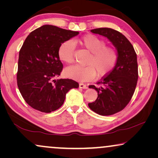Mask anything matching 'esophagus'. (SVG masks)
I'll return each instance as SVG.
<instances>
[{"mask_svg": "<svg viewBox=\"0 0 158 158\" xmlns=\"http://www.w3.org/2000/svg\"><path fill=\"white\" fill-rule=\"evenodd\" d=\"M79 88H83V89H86V88H88L87 85H86L85 84L82 83H81L79 84Z\"/></svg>", "mask_w": 158, "mask_h": 158, "instance_id": "obj_1", "label": "esophagus"}]
</instances>
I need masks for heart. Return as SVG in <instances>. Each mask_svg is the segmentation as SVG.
Instances as JSON below:
<instances>
[{
	"label": "heart",
	"mask_w": 158,
	"mask_h": 158,
	"mask_svg": "<svg viewBox=\"0 0 158 158\" xmlns=\"http://www.w3.org/2000/svg\"><path fill=\"white\" fill-rule=\"evenodd\" d=\"M78 43L90 53L87 60V65H74L64 70L66 76L81 81H87L94 78L96 73L98 76H105L115 67L118 60V52L114 47L106 46V42L101 38L93 34L84 36L76 40ZM75 44L71 40L62 42L58 48V57L66 64L74 62Z\"/></svg>",
	"instance_id": "1"
}]
</instances>
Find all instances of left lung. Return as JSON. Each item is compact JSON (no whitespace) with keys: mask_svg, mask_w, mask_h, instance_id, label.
Here are the masks:
<instances>
[{"mask_svg":"<svg viewBox=\"0 0 158 158\" xmlns=\"http://www.w3.org/2000/svg\"><path fill=\"white\" fill-rule=\"evenodd\" d=\"M90 31L113 43L117 49L118 60L111 72L97 82L99 87L89 85L98 92V98L88 106L99 115H113L127 106L135 93L138 80L137 54L126 36L116 30L98 28Z\"/></svg>","mask_w":158,"mask_h":158,"instance_id":"obj_1","label":"left lung"}]
</instances>
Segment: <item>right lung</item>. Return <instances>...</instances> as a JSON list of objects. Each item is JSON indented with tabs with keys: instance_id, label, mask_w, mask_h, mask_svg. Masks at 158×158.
Wrapping results in <instances>:
<instances>
[{
	"instance_id": "1",
	"label": "right lung",
	"mask_w": 158,
	"mask_h": 158,
	"mask_svg": "<svg viewBox=\"0 0 158 158\" xmlns=\"http://www.w3.org/2000/svg\"><path fill=\"white\" fill-rule=\"evenodd\" d=\"M78 34L44 25L25 40L19 51L17 85L26 102L34 109L44 113L55 111L63 104L71 88H79L78 83L72 79L54 80L63 68L58 48Z\"/></svg>"
}]
</instances>
